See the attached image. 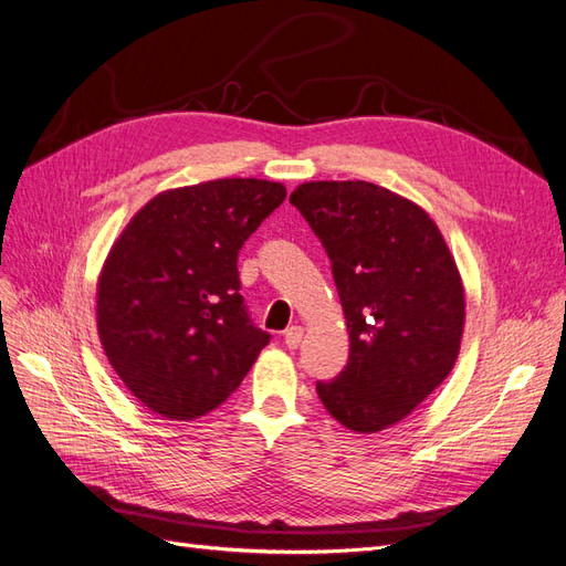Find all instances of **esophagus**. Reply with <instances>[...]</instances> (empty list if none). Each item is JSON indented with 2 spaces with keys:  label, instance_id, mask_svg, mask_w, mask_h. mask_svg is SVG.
Wrapping results in <instances>:
<instances>
[{
  "label": "esophagus",
  "instance_id": "obj_1",
  "mask_svg": "<svg viewBox=\"0 0 566 566\" xmlns=\"http://www.w3.org/2000/svg\"><path fill=\"white\" fill-rule=\"evenodd\" d=\"M284 343L289 349H296L301 343H303V328L301 326H291L286 333H284Z\"/></svg>",
  "mask_w": 566,
  "mask_h": 566
}]
</instances>
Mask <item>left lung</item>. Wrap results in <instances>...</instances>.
Returning a JSON list of instances; mask_svg holds the SVG:
<instances>
[{
  "mask_svg": "<svg viewBox=\"0 0 566 566\" xmlns=\"http://www.w3.org/2000/svg\"><path fill=\"white\" fill-rule=\"evenodd\" d=\"M331 259L349 328L338 378L317 382L331 417L359 433L401 422L441 385L464 333V286L422 207L368 181L291 193Z\"/></svg>",
  "mask_w": 566,
  "mask_h": 566,
  "instance_id": "obj_1",
  "label": "left lung"
}]
</instances>
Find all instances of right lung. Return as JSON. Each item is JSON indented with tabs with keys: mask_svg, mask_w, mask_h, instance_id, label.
Returning a JSON list of instances; mask_svg holds the SVG:
<instances>
[{
	"mask_svg": "<svg viewBox=\"0 0 566 566\" xmlns=\"http://www.w3.org/2000/svg\"><path fill=\"white\" fill-rule=\"evenodd\" d=\"M265 179H217L146 202L114 242L97 282V331L137 399L193 420L233 394L270 333L249 319L238 254L284 202Z\"/></svg>",
	"mask_w": 566,
	"mask_h": 566,
	"instance_id": "add662e5",
	"label": "right lung"
}]
</instances>
